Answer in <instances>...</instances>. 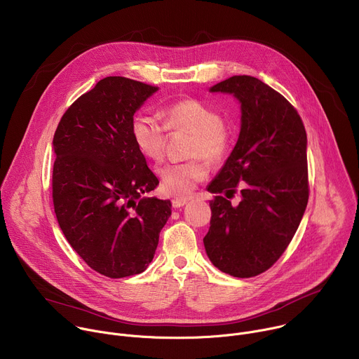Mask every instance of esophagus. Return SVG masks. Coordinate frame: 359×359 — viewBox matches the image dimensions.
Wrapping results in <instances>:
<instances>
[{"label": "esophagus", "instance_id": "34e87169", "mask_svg": "<svg viewBox=\"0 0 359 359\" xmlns=\"http://www.w3.org/2000/svg\"><path fill=\"white\" fill-rule=\"evenodd\" d=\"M187 198H184V197H176V198H173L172 200V206L175 208V209H180V208H183L184 204H187Z\"/></svg>", "mask_w": 359, "mask_h": 359}]
</instances>
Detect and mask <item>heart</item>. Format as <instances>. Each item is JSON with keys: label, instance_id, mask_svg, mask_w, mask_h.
Instances as JSON below:
<instances>
[{"label": "heart", "instance_id": "1", "mask_svg": "<svg viewBox=\"0 0 359 359\" xmlns=\"http://www.w3.org/2000/svg\"><path fill=\"white\" fill-rule=\"evenodd\" d=\"M165 123L159 119L139 115L132 121V139L142 155L153 162L165 156L168 130L191 133L189 156L193 159L180 163H169L159 170L162 190L170 196L186 197L196 186L208 179L213 165L223 163L230 155L234 132L219 111L204 102L187 97L169 105L163 111Z\"/></svg>", "mask_w": 359, "mask_h": 359}]
</instances>
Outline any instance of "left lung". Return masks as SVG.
Returning <instances> with one entry per match:
<instances>
[{
    "mask_svg": "<svg viewBox=\"0 0 359 359\" xmlns=\"http://www.w3.org/2000/svg\"><path fill=\"white\" fill-rule=\"evenodd\" d=\"M210 90L240 100L241 130L209 184L208 190L217 196L210 201V229L203 243L220 271L255 277L281 257L309 203L306 133L297 109L257 78L231 76ZM237 187L243 198L233 208L228 198Z\"/></svg>",
    "mask_w": 359,
    "mask_h": 359,
    "instance_id": "obj_1",
    "label": "left lung"
}]
</instances>
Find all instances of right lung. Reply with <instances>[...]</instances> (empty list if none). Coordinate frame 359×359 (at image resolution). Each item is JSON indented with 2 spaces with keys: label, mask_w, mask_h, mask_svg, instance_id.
Returning <instances> with one entry per match:
<instances>
[{
  "label": "right lung",
  "mask_w": 359,
  "mask_h": 359,
  "mask_svg": "<svg viewBox=\"0 0 359 359\" xmlns=\"http://www.w3.org/2000/svg\"><path fill=\"white\" fill-rule=\"evenodd\" d=\"M156 90L125 76L104 78L74 102L55 130L57 220L79 257L109 278L146 270L172 213L169 200L142 197L159 180L130 133L135 112Z\"/></svg>",
  "instance_id": "right-lung-1"
}]
</instances>
